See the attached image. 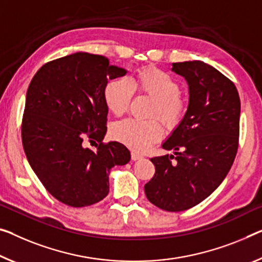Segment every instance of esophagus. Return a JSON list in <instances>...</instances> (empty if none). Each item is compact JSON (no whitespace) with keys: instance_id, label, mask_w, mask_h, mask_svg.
<instances>
[{"instance_id":"obj_1","label":"esophagus","mask_w":262,"mask_h":262,"mask_svg":"<svg viewBox=\"0 0 262 262\" xmlns=\"http://www.w3.org/2000/svg\"><path fill=\"white\" fill-rule=\"evenodd\" d=\"M142 158H143V156L139 155V154H137V152H132V154H131V159L134 160V162H136V160L142 159Z\"/></svg>"}]
</instances>
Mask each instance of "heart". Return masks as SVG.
Here are the masks:
<instances>
[{"instance_id": "1", "label": "heart", "mask_w": 262, "mask_h": 262, "mask_svg": "<svg viewBox=\"0 0 262 262\" xmlns=\"http://www.w3.org/2000/svg\"><path fill=\"white\" fill-rule=\"evenodd\" d=\"M135 91L154 98L150 112L152 117L158 116L168 127L178 125L185 112V102L180 95V85L171 75L158 68L143 67L136 72L135 78L108 80L103 91L107 110L117 116L124 114L130 106ZM111 135L131 150L144 152L162 138L163 128L157 119L127 118L116 123Z\"/></svg>"}]
</instances>
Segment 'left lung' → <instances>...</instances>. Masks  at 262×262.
Here are the masks:
<instances>
[{
  "instance_id": "obj_1",
  "label": "left lung",
  "mask_w": 262,
  "mask_h": 262,
  "mask_svg": "<svg viewBox=\"0 0 262 262\" xmlns=\"http://www.w3.org/2000/svg\"><path fill=\"white\" fill-rule=\"evenodd\" d=\"M187 80L190 100L165 150L154 157L156 173L144 190L150 203L168 212L188 210L223 183L239 146L240 98L234 83L201 61L173 63Z\"/></svg>"
}]
</instances>
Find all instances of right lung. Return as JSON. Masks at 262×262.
<instances>
[{"mask_svg": "<svg viewBox=\"0 0 262 262\" xmlns=\"http://www.w3.org/2000/svg\"><path fill=\"white\" fill-rule=\"evenodd\" d=\"M125 74L104 56L76 52L44 64L29 84L22 118L24 152L47 191L68 206L103 200L111 168L130 162L123 144L102 142L108 111L104 88ZM85 139L97 140L98 150L84 148Z\"/></svg>", "mask_w": 262, "mask_h": 262, "instance_id": "add662e5", "label": "right lung"}]
</instances>
